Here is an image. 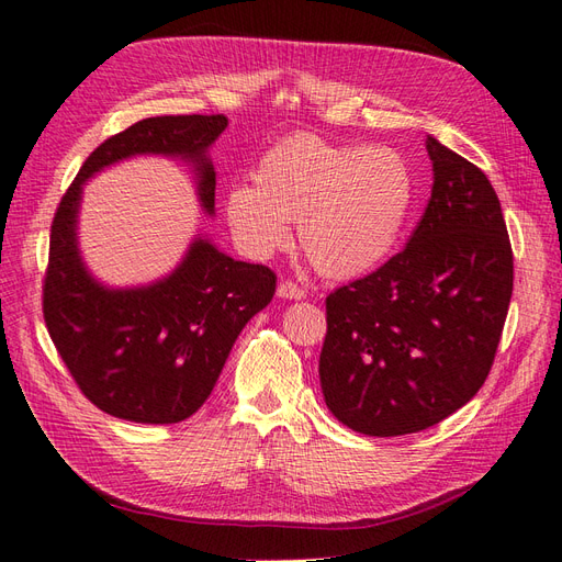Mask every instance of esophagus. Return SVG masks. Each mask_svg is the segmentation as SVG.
<instances>
[{
  "label": "esophagus",
  "mask_w": 562,
  "mask_h": 562,
  "mask_svg": "<svg viewBox=\"0 0 562 562\" xmlns=\"http://www.w3.org/2000/svg\"><path fill=\"white\" fill-rule=\"evenodd\" d=\"M277 295L283 300H302L305 297V291H302V288L293 281H281L277 288Z\"/></svg>",
  "instance_id": "34e87169"
}]
</instances>
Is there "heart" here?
Returning <instances> with one entry per match:
<instances>
[{"instance_id":"obj_1","label":"heart","mask_w":562,"mask_h":562,"mask_svg":"<svg viewBox=\"0 0 562 562\" xmlns=\"http://www.w3.org/2000/svg\"><path fill=\"white\" fill-rule=\"evenodd\" d=\"M255 184L226 193V222L236 244L265 260L297 238L314 267L333 279L367 274L397 246L414 203V177L397 150L333 144L295 134L271 146Z\"/></svg>"}]
</instances>
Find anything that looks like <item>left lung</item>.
Returning <instances> with one entry per match:
<instances>
[{"label":"left lung","instance_id":"left-lung-1","mask_svg":"<svg viewBox=\"0 0 562 562\" xmlns=\"http://www.w3.org/2000/svg\"><path fill=\"white\" fill-rule=\"evenodd\" d=\"M432 191L402 252L326 297V406L371 437L426 430L475 397L502 338L513 250L487 175L428 134Z\"/></svg>","mask_w":562,"mask_h":562}]
</instances>
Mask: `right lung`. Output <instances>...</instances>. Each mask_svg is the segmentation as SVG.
<instances>
[{
  "label": "right lung",
  "mask_w": 562,
  "mask_h": 562,
  "mask_svg": "<svg viewBox=\"0 0 562 562\" xmlns=\"http://www.w3.org/2000/svg\"><path fill=\"white\" fill-rule=\"evenodd\" d=\"M226 123L222 113L139 120L85 160L56 210L44 322L85 397L115 418L165 426L199 412L240 330L274 297L277 277L199 234L168 277L127 288L103 283L80 250L85 184L136 156L172 158L189 165L199 205L215 217L210 148Z\"/></svg>",
  "instance_id": "add662e5"
}]
</instances>
